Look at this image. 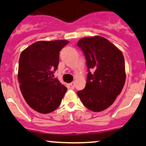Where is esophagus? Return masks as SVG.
<instances>
[{"label":"esophagus","mask_w":146,"mask_h":146,"mask_svg":"<svg viewBox=\"0 0 146 146\" xmlns=\"http://www.w3.org/2000/svg\"><path fill=\"white\" fill-rule=\"evenodd\" d=\"M70 86H71L72 88H74V87H75V82H72L70 84Z\"/></svg>","instance_id":"obj_1"}]
</instances>
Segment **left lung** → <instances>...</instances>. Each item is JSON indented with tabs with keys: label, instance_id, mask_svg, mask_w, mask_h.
<instances>
[{
	"label": "left lung",
	"instance_id": "1",
	"mask_svg": "<svg viewBox=\"0 0 146 146\" xmlns=\"http://www.w3.org/2000/svg\"><path fill=\"white\" fill-rule=\"evenodd\" d=\"M78 46L86 58L88 73L84 89L77 94L88 109L104 110L113 104L124 86V58L119 48L101 36L82 38ZM90 70L94 71L93 74Z\"/></svg>",
	"mask_w": 146,
	"mask_h": 146
}]
</instances>
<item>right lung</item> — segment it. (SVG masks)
<instances>
[{"label":"right lung","instance_id":"1","mask_svg":"<svg viewBox=\"0 0 146 146\" xmlns=\"http://www.w3.org/2000/svg\"><path fill=\"white\" fill-rule=\"evenodd\" d=\"M67 40L38 41L22 51L18 65V82L28 105L42 114L59 106L67 88L53 78L59 64L60 51Z\"/></svg>","mask_w":146,"mask_h":146}]
</instances>
